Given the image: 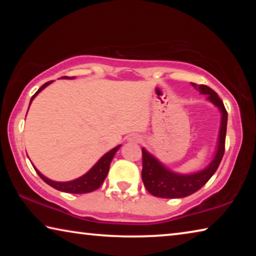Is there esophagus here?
Instances as JSON below:
<instances>
[{
	"label": "esophagus",
	"mask_w": 256,
	"mask_h": 256,
	"mask_svg": "<svg viewBox=\"0 0 256 256\" xmlns=\"http://www.w3.org/2000/svg\"><path fill=\"white\" fill-rule=\"evenodd\" d=\"M128 142H138L141 140V138L138 136V134H131V136H128Z\"/></svg>",
	"instance_id": "34e87169"
}]
</instances>
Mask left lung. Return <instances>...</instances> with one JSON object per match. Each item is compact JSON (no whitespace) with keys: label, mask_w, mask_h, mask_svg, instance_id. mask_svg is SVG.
<instances>
[{"label":"left lung","mask_w":256,"mask_h":256,"mask_svg":"<svg viewBox=\"0 0 256 256\" xmlns=\"http://www.w3.org/2000/svg\"><path fill=\"white\" fill-rule=\"evenodd\" d=\"M192 86L198 90L201 94H206V100L218 108L222 114L218 141L214 151V156L206 167L203 170L190 172V174H180L167 168L159 162L152 154H150L146 148H142V180L146 188L150 194L154 196L164 198H178L188 196L200 190L208 180H209L216 170H218L220 162L224 152V140H226L227 120L228 114L224 102L214 90L204 84Z\"/></svg>","instance_id":"1"}]
</instances>
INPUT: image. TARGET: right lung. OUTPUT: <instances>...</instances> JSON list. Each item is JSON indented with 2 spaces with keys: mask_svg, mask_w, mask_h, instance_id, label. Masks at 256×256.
<instances>
[{
  "mask_svg": "<svg viewBox=\"0 0 256 256\" xmlns=\"http://www.w3.org/2000/svg\"><path fill=\"white\" fill-rule=\"evenodd\" d=\"M62 79H74L73 78H68V76H62ZM53 81H48L46 82L45 84H42L38 92L34 94L30 99V104L34 100V98L40 94L42 89H45L47 86H50ZM29 104V106H30ZM120 148V144L118 146H115L114 149H112L110 151H108L107 154H105L102 157L98 160V162L94 164V166L90 168V170L86 172L84 175H82L78 178L73 180H68V182H56V180H52L50 178H47L46 176H44L42 172L37 170L36 167L34 166V170L37 172V174L40 175V178L45 182V183L48 184L52 188H54L55 190H60V192H66V193H72V194H84V193H90L96 190L102 186L104 183V180L107 177L108 170H110V166L112 158H114L115 154L118 152V149Z\"/></svg>",
  "mask_w": 256,
  "mask_h": 256,
  "instance_id": "obj_1",
  "label": "right lung"
}]
</instances>
